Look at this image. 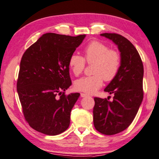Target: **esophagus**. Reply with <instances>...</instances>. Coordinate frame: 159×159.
<instances>
[{
	"label": "esophagus",
	"instance_id": "34e87169",
	"mask_svg": "<svg viewBox=\"0 0 159 159\" xmlns=\"http://www.w3.org/2000/svg\"><path fill=\"white\" fill-rule=\"evenodd\" d=\"M80 95H81L82 98H85V97L89 96V95L86 94H84V93H81V94H80Z\"/></svg>",
	"mask_w": 159,
	"mask_h": 159
}]
</instances>
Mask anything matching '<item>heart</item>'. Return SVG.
<instances>
[{
  "instance_id": "heart-1",
  "label": "heart",
  "mask_w": 159,
  "mask_h": 159,
  "mask_svg": "<svg viewBox=\"0 0 159 159\" xmlns=\"http://www.w3.org/2000/svg\"><path fill=\"white\" fill-rule=\"evenodd\" d=\"M85 61L89 64L93 63L94 75L77 80L74 83V88L81 92L92 94L102 86L103 80L111 81L116 76L120 67L121 57L117 50L109 49L104 43L92 41L84 49V58L76 53L69 58V67L74 75H79L83 71Z\"/></svg>"
}]
</instances>
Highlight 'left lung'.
<instances>
[{
	"mask_svg": "<svg viewBox=\"0 0 159 159\" xmlns=\"http://www.w3.org/2000/svg\"><path fill=\"white\" fill-rule=\"evenodd\" d=\"M117 46L120 53L119 71L104 91L114 94L112 101L94 98V127L104 135H115L132 124L143 100V66L135 46L116 33H102Z\"/></svg>",
	"mask_w": 159,
	"mask_h": 159,
	"instance_id": "1",
	"label": "left lung"
}]
</instances>
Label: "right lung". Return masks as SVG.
I'll use <instances>...</instances> for the list:
<instances>
[{"label": "right lung", "instance_id": "1", "mask_svg": "<svg viewBox=\"0 0 159 159\" xmlns=\"http://www.w3.org/2000/svg\"><path fill=\"white\" fill-rule=\"evenodd\" d=\"M85 37L45 33L24 52L17 91L24 117L36 131L57 135L69 127L80 94H65L71 85L68 60Z\"/></svg>", "mask_w": 159, "mask_h": 159}]
</instances>
